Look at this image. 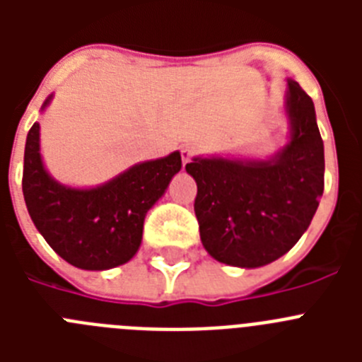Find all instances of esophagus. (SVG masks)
<instances>
[{
    "instance_id": "obj_1",
    "label": "esophagus",
    "mask_w": 362,
    "mask_h": 362,
    "mask_svg": "<svg viewBox=\"0 0 362 362\" xmlns=\"http://www.w3.org/2000/svg\"><path fill=\"white\" fill-rule=\"evenodd\" d=\"M181 159H183V165H187V163L192 159V146L190 145L181 146Z\"/></svg>"
}]
</instances>
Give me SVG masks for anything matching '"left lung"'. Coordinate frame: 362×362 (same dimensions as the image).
<instances>
[{
  "label": "left lung",
  "mask_w": 362,
  "mask_h": 362,
  "mask_svg": "<svg viewBox=\"0 0 362 362\" xmlns=\"http://www.w3.org/2000/svg\"><path fill=\"white\" fill-rule=\"evenodd\" d=\"M286 143L268 158L232 153L196 156L188 174L197 185L194 203L204 250L239 268L274 263L308 230L325 190V145L315 107L286 79Z\"/></svg>",
  "instance_id": "1"
}]
</instances>
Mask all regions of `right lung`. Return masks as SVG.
I'll return each mask as SVG.
<instances>
[{
    "label": "right lung",
    "mask_w": 362,
    "mask_h": 362,
    "mask_svg": "<svg viewBox=\"0 0 362 362\" xmlns=\"http://www.w3.org/2000/svg\"><path fill=\"white\" fill-rule=\"evenodd\" d=\"M45 99L41 112L52 103ZM40 123L25 143L23 197L28 216L50 248L81 270H110L129 263L143 239V223L181 170V153L136 163L95 187H70L52 177L40 143Z\"/></svg>",
    "instance_id": "obj_1"
}]
</instances>
